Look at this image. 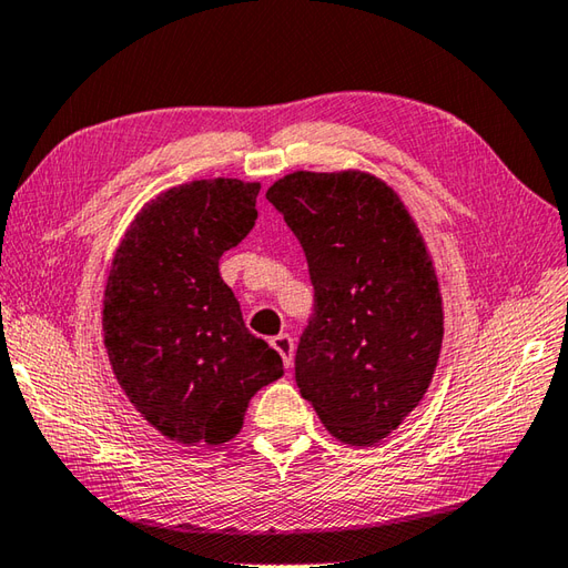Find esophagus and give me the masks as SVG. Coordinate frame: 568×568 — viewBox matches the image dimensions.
Wrapping results in <instances>:
<instances>
[{
	"instance_id": "34e87169",
	"label": "esophagus",
	"mask_w": 568,
	"mask_h": 568,
	"mask_svg": "<svg viewBox=\"0 0 568 568\" xmlns=\"http://www.w3.org/2000/svg\"><path fill=\"white\" fill-rule=\"evenodd\" d=\"M271 347L281 354L283 362L287 369L293 366V357H295V342L291 335H277V337H271Z\"/></svg>"
}]
</instances>
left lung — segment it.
Returning <instances> with one entry per match:
<instances>
[{
  "instance_id": "8db88e82",
  "label": "left lung",
  "mask_w": 568,
  "mask_h": 568,
  "mask_svg": "<svg viewBox=\"0 0 568 568\" xmlns=\"http://www.w3.org/2000/svg\"><path fill=\"white\" fill-rule=\"evenodd\" d=\"M265 199L305 251L313 317L295 382L332 436L374 446L418 406L443 342L438 277L392 186L364 172H293Z\"/></svg>"
}]
</instances>
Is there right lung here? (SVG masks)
Listing matches in <instances>:
<instances>
[{"mask_svg":"<svg viewBox=\"0 0 568 568\" xmlns=\"http://www.w3.org/2000/svg\"><path fill=\"white\" fill-rule=\"evenodd\" d=\"M258 182L166 189L132 221L110 265L103 332L130 404L170 440L219 446L251 396L283 376L281 354L251 335L219 258L255 226Z\"/></svg>","mask_w":568,"mask_h":568,"instance_id":"obj_1","label":"right lung"}]
</instances>
